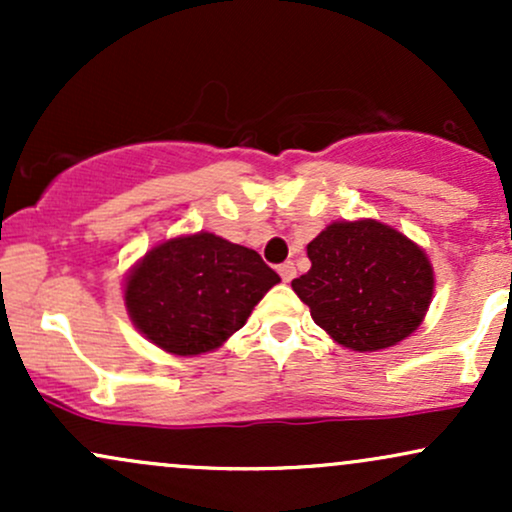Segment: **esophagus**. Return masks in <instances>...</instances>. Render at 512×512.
Returning a JSON list of instances; mask_svg holds the SVG:
<instances>
[{
    "instance_id": "esophagus-1",
    "label": "esophagus",
    "mask_w": 512,
    "mask_h": 512,
    "mask_svg": "<svg viewBox=\"0 0 512 512\" xmlns=\"http://www.w3.org/2000/svg\"><path fill=\"white\" fill-rule=\"evenodd\" d=\"M279 276H281V279L286 281V284H289V281L293 279V276H296V267H293V262H284V264H279Z\"/></svg>"
}]
</instances>
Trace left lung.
<instances>
[{
	"label": "left lung",
	"mask_w": 512,
	"mask_h": 512,
	"mask_svg": "<svg viewBox=\"0 0 512 512\" xmlns=\"http://www.w3.org/2000/svg\"><path fill=\"white\" fill-rule=\"evenodd\" d=\"M313 267L291 281L315 325L354 351L402 342L424 320L433 296L426 252L407 236L366 221H337L308 245Z\"/></svg>",
	"instance_id": "left-lung-1"
}]
</instances>
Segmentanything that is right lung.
<instances>
[{
	"instance_id": "obj_1",
	"label": "right lung",
	"mask_w": 512,
	"mask_h": 512,
	"mask_svg": "<svg viewBox=\"0 0 512 512\" xmlns=\"http://www.w3.org/2000/svg\"><path fill=\"white\" fill-rule=\"evenodd\" d=\"M255 250L214 233L166 240L129 274L125 305L139 332L168 354L216 349L279 284Z\"/></svg>"
}]
</instances>
